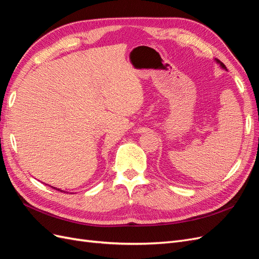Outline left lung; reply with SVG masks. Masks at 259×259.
Returning a JSON list of instances; mask_svg holds the SVG:
<instances>
[{
    "label": "left lung",
    "instance_id": "1",
    "mask_svg": "<svg viewBox=\"0 0 259 259\" xmlns=\"http://www.w3.org/2000/svg\"><path fill=\"white\" fill-rule=\"evenodd\" d=\"M217 61L219 62V64H221V65H222V67H223V68H226V67H225V65L223 64V62H221V61H219V60H217Z\"/></svg>",
    "mask_w": 259,
    "mask_h": 259
}]
</instances>
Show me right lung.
I'll return each instance as SVG.
<instances>
[{
	"instance_id": "right-lung-1",
	"label": "right lung",
	"mask_w": 259,
	"mask_h": 259,
	"mask_svg": "<svg viewBox=\"0 0 259 259\" xmlns=\"http://www.w3.org/2000/svg\"><path fill=\"white\" fill-rule=\"evenodd\" d=\"M55 189L58 190V191H60V192H62V190H60V189H57V188H55ZM64 192H65V191H64Z\"/></svg>"
}]
</instances>
